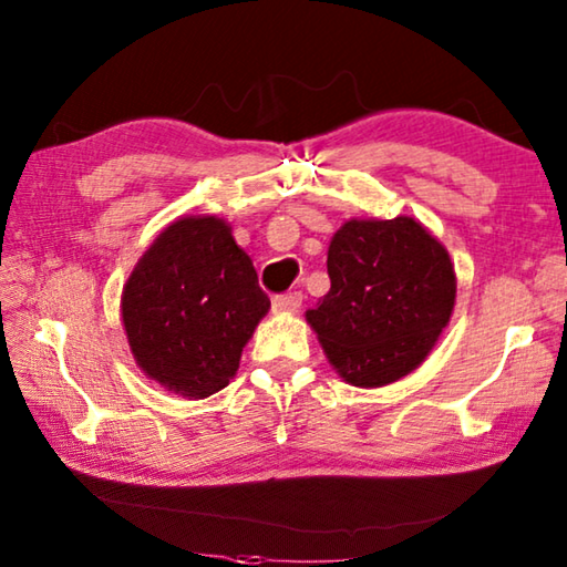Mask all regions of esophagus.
<instances>
[{
  "mask_svg": "<svg viewBox=\"0 0 567 567\" xmlns=\"http://www.w3.org/2000/svg\"><path fill=\"white\" fill-rule=\"evenodd\" d=\"M302 306V295L300 292H285V295H275L272 298V310L275 312H295Z\"/></svg>",
  "mask_w": 567,
  "mask_h": 567,
  "instance_id": "obj_1",
  "label": "esophagus"
}]
</instances>
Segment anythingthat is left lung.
<instances>
[{"label": "left lung", "instance_id": "left-lung-1", "mask_svg": "<svg viewBox=\"0 0 567 567\" xmlns=\"http://www.w3.org/2000/svg\"><path fill=\"white\" fill-rule=\"evenodd\" d=\"M331 290L306 312L328 361L353 386L417 369L455 306L453 261L410 216L351 218L328 247Z\"/></svg>", "mask_w": 567, "mask_h": 567}]
</instances>
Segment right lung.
<instances>
[{
    "label": "right lung",
    "mask_w": 567,
    "mask_h": 567,
    "mask_svg": "<svg viewBox=\"0 0 567 567\" xmlns=\"http://www.w3.org/2000/svg\"><path fill=\"white\" fill-rule=\"evenodd\" d=\"M267 310L255 265L218 216H183L159 231L122 292L137 367L188 400L229 384Z\"/></svg>",
    "instance_id": "1"
}]
</instances>
